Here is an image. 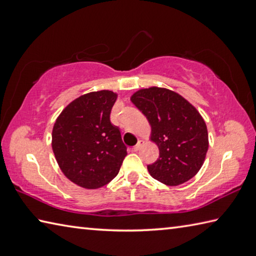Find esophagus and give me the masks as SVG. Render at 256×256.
<instances>
[{
    "label": "esophagus",
    "mask_w": 256,
    "mask_h": 256,
    "mask_svg": "<svg viewBox=\"0 0 256 256\" xmlns=\"http://www.w3.org/2000/svg\"><path fill=\"white\" fill-rule=\"evenodd\" d=\"M144 144V140H138V144L136 146H134L133 148H132V151H138V150H140V148Z\"/></svg>",
    "instance_id": "34e87169"
}]
</instances>
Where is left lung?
<instances>
[{
	"label": "left lung",
	"mask_w": 256,
	"mask_h": 256,
	"mask_svg": "<svg viewBox=\"0 0 256 256\" xmlns=\"http://www.w3.org/2000/svg\"><path fill=\"white\" fill-rule=\"evenodd\" d=\"M151 126L150 140L159 158L148 164L149 174L160 183L177 186L198 174L204 162L209 138L200 112L180 94L150 86L131 96Z\"/></svg>",
	"instance_id": "8db88e82"
}]
</instances>
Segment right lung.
I'll return each instance as SVG.
<instances>
[{"label": "right lung", "mask_w": 256, "mask_h": 256, "mask_svg": "<svg viewBox=\"0 0 256 256\" xmlns=\"http://www.w3.org/2000/svg\"><path fill=\"white\" fill-rule=\"evenodd\" d=\"M118 94L100 90L74 99L56 118L52 148L60 170L73 183L96 190L118 174L126 146L110 123Z\"/></svg>", "instance_id": "1"}]
</instances>
